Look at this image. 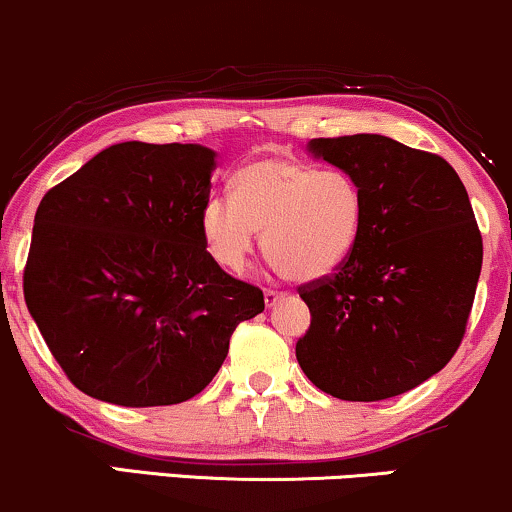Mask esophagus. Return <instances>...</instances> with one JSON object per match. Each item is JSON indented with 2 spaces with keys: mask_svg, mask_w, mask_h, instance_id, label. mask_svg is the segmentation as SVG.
<instances>
[{
  "mask_svg": "<svg viewBox=\"0 0 512 512\" xmlns=\"http://www.w3.org/2000/svg\"><path fill=\"white\" fill-rule=\"evenodd\" d=\"M281 300H286V293H278V290H264V304H267V307H274V304Z\"/></svg>",
  "mask_w": 512,
  "mask_h": 512,
  "instance_id": "34e87169",
  "label": "esophagus"
}]
</instances>
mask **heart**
I'll use <instances>...</instances> for the list:
<instances>
[{"mask_svg":"<svg viewBox=\"0 0 512 512\" xmlns=\"http://www.w3.org/2000/svg\"><path fill=\"white\" fill-rule=\"evenodd\" d=\"M361 224L364 196L349 174L267 155L238 172L234 198L215 196L205 205L200 234L219 267L243 271L262 231L271 267L290 281L309 283L347 262Z\"/></svg>","mask_w":512,"mask_h":512,"instance_id":"1","label":"heart"}]
</instances>
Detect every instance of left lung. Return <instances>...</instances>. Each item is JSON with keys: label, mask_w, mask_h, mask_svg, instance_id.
Masks as SVG:
<instances>
[{"label": "left lung", "mask_w": 512, "mask_h": 512, "mask_svg": "<svg viewBox=\"0 0 512 512\" xmlns=\"http://www.w3.org/2000/svg\"><path fill=\"white\" fill-rule=\"evenodd\" d=\"M309 151L357 181L364 224L338 271L297 288L312 323L295 357L338 399L397 397L463 342L482 269L468 191L442 155L380 134L314 139Z\"/></svg>", "instance_id": "1"}]
</instances>
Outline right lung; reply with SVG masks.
Here are the masks:
<instances>
[{"mask_svg":"<svg viewBox=\"0 0 512 512\" xmlns=\"http://www.w3.org/2000/svg\"><path fill=\"white\" fill-rule=\"evenodd\" d=\"M215 153L115 144L44 193L23 295L77 390L108 404L170 406L203 392L241 321L264 309L205 250Z\"/></svg>","mask_w":512,"mask_h":512,"instance_id":"add662e5","label":"right lung"}]
</instances>
